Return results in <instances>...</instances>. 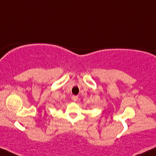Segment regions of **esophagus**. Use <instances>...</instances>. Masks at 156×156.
Segmentation results:
<instances>
[{"label":"esophagus","instance_id":"obj_1","mask_svg":"<svg viewBox=\"0 0 156 156\" xmlns=\"http://www.w3.org/2000/svg\"><path fill=\"white\" fill-rule=\"evenodd\" d=\"M72 99L74 101H76L78 100V97H77V96H73V97H72Z\"/></svg>","mask_w":156,"mask_h":156}]
</instances>
